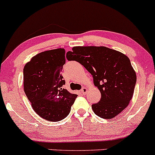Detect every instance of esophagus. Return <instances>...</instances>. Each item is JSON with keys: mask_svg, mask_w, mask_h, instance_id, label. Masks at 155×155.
<instances>
[{"mask_svg": "<svg viewBox=\"0 0 155 155\" xmlns=\"http://www.w3.org/2000/svg\"><path fill=\"white\" fill-rule=\"evenodd\" d=\"M87 91H88V88H87V87H83L82 89L81 90V94H86Z\"/></svg>", "mask_w": 155, "mask_h": 155, "instance_id": "obj_1", "label": "esophagus"}]
</instances>
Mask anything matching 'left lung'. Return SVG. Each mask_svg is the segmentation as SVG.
<instances>
[{
    "mask_svg": "<svg viewBox=\"0 0 155 155\" xmlns=\"http://www.w3.org/2000/svg\"><path fill=\"white\" fill-rule=\"evenodd\" d=\"M67 58L79 62L93 76L94 84L101 93L100 102L91 106L97 116L110 119L127 107L136 73L126 55L104 46H77L67 53Z\"/></svg>",
    "mask_w": 155,
    "mask_h": 155,
    "instance_id": "obj_1",
    "label": "left lung"
}]
</instances>
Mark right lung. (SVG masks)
<instances>
[{
  "label": "right lung",
  "instance_id": "1",
  "mask_svg": "<svg viewBox=\"0 0 155 155\" xmlns=\"http://www.w3.org/2000/svg\"><path fill=\"white\" fill-rule=\"evenodd\" d=\"M65 62V50L58 48L34 55L24 67V91L34 110L48 121L67 117L78 96L63 88Z\"/></svg>",
  "mask_w": 155,
  "mask_h": 155
}]
</instances>
